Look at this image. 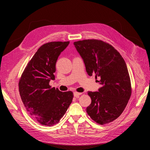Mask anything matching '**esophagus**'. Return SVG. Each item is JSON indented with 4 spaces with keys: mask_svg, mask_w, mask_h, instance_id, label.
I'll return each instance as SVG.
<instances>
[{
    "mask_svg": "<svg viewBox=\"0 0 150 150\" xmlns=\"http://www.w3.org/2000/svg\"><path fill=\"white\" fill-rule=\"evenodd\" d=\"M82 93H80V92H74V96L75 97H79V96H81Z\"/></svg>",
    "mask_w": 150,
    "mask_h": 150,
    "instance_id": "1",
    "label": "esophagus"
}]
</instances>
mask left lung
I'll use <instances>...</instances> for the list:
<instances>
[{"mask_svg": "<svg viewBox=\"0 0 150 150\" xmlns=\"http://www.w3.org/2000/svg\"><path fill=\"white\" fill-rule=\"evenodd\" d=\"M89 76L100 78L98 92L89 91L91 105L86 112L100 125L112 122L127 106L131 95V81L125 61L117 50L105 42L86 39L74 43Z\"/></svg>", "mask_w": 150, "mask_h": 150, "instance_id": "1", "label": "left lung"}]
</instances>
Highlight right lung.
<instances>
[{
	"mask_svg": "<svg viewBox=\"0 0 150 150\" xmlns=\"http://www.w3.org/2000/svg\"><path fill=\"white\" fill-rule=\"evenodd\" d=\"M67 42H50L40 47L28 63L19 82L20 96L27 111L42 125L59 122L72 101L73 92L51 88L56 62Z\"/></svg>",
	"mask_w": 150,
	"mask_h": 150,
	"instance_id": "obj_1",
	"label": "right lung"
}]
</instances>
